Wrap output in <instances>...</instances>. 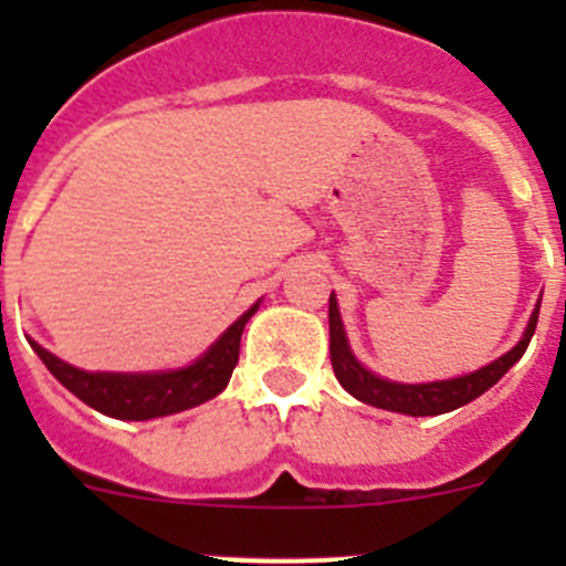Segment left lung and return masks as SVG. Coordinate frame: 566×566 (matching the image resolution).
I'll list each match as a JSON object with an SVG mask.
<instances>
[{
	"instance_id": "left-lung-1",
	"label": "left lung",
	"mask_w": 566,
	"mask_h": 566,
	"mask_svg": "<svg viewBox=\"0 0 566 566\" xmlns=\"http://www.w3.org/2000/svg\"><path fill=\"white\" fill-rule=\"evenodd\" d=\"M538 308H542V300H538L533 314H530V323L527 328H524L522 339H518L507 354H502V357L493 359V363L482 365L479 371H470L451 379H437V382L411 385L391 382V379L379 377V374L368 371V368L354 357L348 337H345L337 297H334L332 292V297H328V337H332L334 377L339 379V385H343L345 391L352 394L354 399H359V402L365 405H374V408H382V411L405 413V417H437V413L457 411L462 405L482 397L488 388H493V385L522 359V354L527 352L530 339L536 334Z\"/></svg>"
}]
</instances>
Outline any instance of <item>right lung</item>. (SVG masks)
<instances>
[{
  "label": "right lung",
  "instance_id": "obj_1",
  "mask_svg": "<svg viewBox=\"0 0 566 566\" xmlns=\"http://www.w3.org/2000/svg\"><path fill=\"white\" fill-rule=\"evenodd\" d=\"M258 306L260 300L249 312L240 314L195 363L184 365V368H169V371H84V368L59 359L56 354H50L36 339L28 337V343L39 354V359L48 365V371L70 394H76L84 405L96 408L104 417L144 422V419L189 411L195 405L218 397L227 388L234 365H238L240 334L252 319V314L258 312Z\"/></svg>",
  "mask_w": 566,
  "mask_h": 566
}]
</instances>
